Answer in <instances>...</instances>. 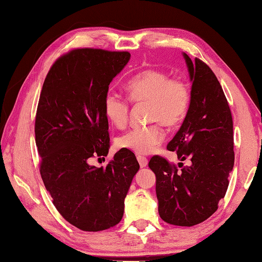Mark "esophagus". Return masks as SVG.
<instances>
[{"label": "esophagus", "instance_id": "obj_1", "mask_svg": "<svg viewBox=\"0 0 262 262\" xmlns=\"http://www.w3.org/2000/svg\"><path fill=\"white\" fill-rule=\"evenodd\" d=\"M137 161H138V163H140L141 168H145V166L147 165V162H148L146 158L141 157V155H138V157H137Z\"/></svg>", "mask_w": 262, "mask_h": 262}]
</instances>
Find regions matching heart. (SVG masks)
Wrapping results in <instances>:
<instances>
[{
    "instance_id": "b5f03b06",
    "label": "heart",
    "mask_w": 262,
    "mask_h": 262,
    "mask_svg": "<svg viewBox=\"0 0 262 262\" xmlns=\"http://www.w3.org/2000/svg\"><path fill=\"white\" fill-rule=\"evenodd\" d=\"M128 99L134 103H147V120L157 121L145 127H135L117 138V145L136 154H148L162 143L165 127H174L185 119L190 105V90L187 83L159 70H145L126 83ZM129 101L115 91L105 93L103 110L117 127L126 125L129 117Z\"/></svg>"
}]
</instances>
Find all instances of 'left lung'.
<instances>
[{
	"label": "left lung",
	"instance_id": "obj_1",
	"mask_svg": "<svg viewBox=\"0 0 262 262\" xmlns=\"http://www.w3.org/2000/svg\"><path fill=\"white\" fill-rule=\"evenodd\" d=\"M192 81L186 118L166 148L177 152L179 168L160 155L148 166L157 176L159 214L164 222L193 226L219 208L234 165L233 120L219 80L202 59L183 54Z\"/></svg>",
	"mask_w": 262,
	"mask_h": 262
}]
</instances>
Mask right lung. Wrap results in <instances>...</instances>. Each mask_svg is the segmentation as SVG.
Listing matches in <instances>:
<instances>
[{"label": "right lung", "mask_w": 262, "mask_h": 262, "mask_svg": "<svg viewBox=\"0 0 262 262\" xmlns=\"http://www.w3.org/2000/svg\"><path fill=\"white\" fill-rule=\"evenodd\" d=\"M129 58L128 52L72 49L55 60L40 92L35 121L39 171L58 213L82 231L119 223L140 169L135 154L125 148L105 168L90 164L108 154L103 98Z\"/></svg>", "instance_id": "obj_1"}]
</instances>
